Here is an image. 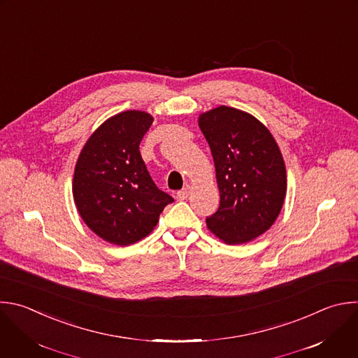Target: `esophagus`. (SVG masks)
Wrapping results in <instances>:
<instances>
[{
    "label": "esophagus",
    "mask_w": 358,
    "mask_h": 358,
    "mask_svg": "<svg viewBox=\"0 0 358 358\" xmlns=\"http://www.w3.org/2000/svg\"><path fill=\"white\" fill-rule=\"evenodd\" d=\"M189 194H191V187L187 185V187H184L182 189L177 191V198H178V199H187Z\"/></svg>",
    "instance_id": "esophagus-1"
}]
</instances>
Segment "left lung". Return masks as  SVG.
Wrapping results in <instances>:
<instances>
[{
  "mask_svg": "<svg viewBox=\"0 0 358 358\" xmlns=\"http://www.w3.org/2000/svg\"><path fill=\"white\" fill-rule=\"evenodd\" d=\"M220 194L208 229L227 245L248 243L277 220L287 194V170L271 132L252 113L220 105L199 115Z\"/></svg>",
  "mask_w": 358,
  "mask_h": 358,
  "instance_id": "1",
  "label": "left lung"
}]
</instances>
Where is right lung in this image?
<instances>
[{"label": "right lung", "instance_id": "obj_1", "mask_svg": "<svg viewBox=\"0 0 358 358\" xmlns=\"http://www.w3.org/2000/svg\"><path fill=\"white\" fill-rule=\"evenodd\" d=\"M153 124L149 112H119L83 146L74 167L73 198L84 223L102 241L129 246L150 234L174 199L153 182L139 145Z\"/></svg>", "mask_w": 358, "mask_h": 358}]
</instances>
